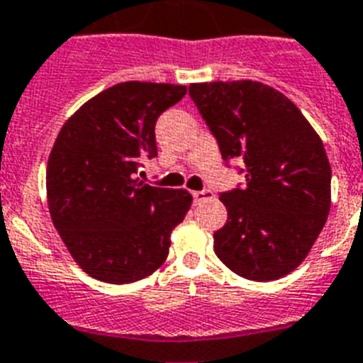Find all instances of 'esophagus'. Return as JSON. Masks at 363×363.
<instances>
[{"mask_svg":"<svg viewBox=\"0 0 363 363\" xmlns=\"http://www.w3.org/2000/svg\"><path fill=\"white\" fill-rule=\"evenodd\" d=\"M209 199H213V193H211L209 189H203V191H194L193 193L194 203H202Z\"/></svg>","mask_w":363,"mask_h":363,"instance_id":"esophagus-1","label":"esophagus"}]
</instances>
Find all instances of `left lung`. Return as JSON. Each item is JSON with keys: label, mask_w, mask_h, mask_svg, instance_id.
Wrapping results in <instances>:
<instances>
[{"label": "left lung", "mask_w": 363, "mask_h": 363, "mask_svg": "<svg viewBox=\"0 0 363 363\" xmlns=\"http://www.w3.org/2000/svg\"><path fill=\"white\" fill-rule=\"evenodd\" d=\"M189 94L247 184L220 193L228 220L215 254L235 274L267 282L295 271L330 211L332 170L319 135L289 98L257 81L193 83Z\"/></svg>", "instance_id": "obj_1"}]
</instances>
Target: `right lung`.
<instances>
[{"mask_svg":"<svg viewBox=\"0 0 363 363\" xmlns=\"http://www.w3.org/2000/svg\"><path fill=\"white\" fill-rule=\"evenodd\" d=\"M187 86L125 81L83 104L65 122L46 169L53 226L86 274L107 284L150 277L169 256L170 233L193 196L139 182L157 155L155 122Z\"/></svg>","mask_w":363,"mask_h":363,"instance_id":"add662e5","label":"right lung"}]
</instances>
